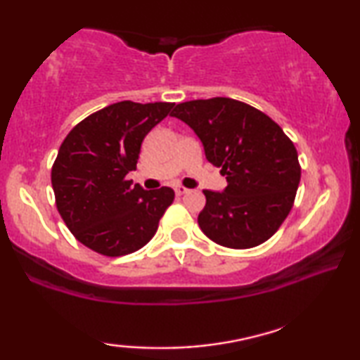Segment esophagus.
Here are the masks:
<instances>
[{"instance_id":"34e87169","label":"esophagus","mask_w":360,"mask_h":360,"mask_svg":"<svg viewBox=\"0 0 360 360\" xmlns=\"http://www.w3.org/2000/svg\"><path fill=\"white\" fill-rule=\"evenodd\" d=\"M190 190L188 188H185V186H181V185H179V186H175V193L179 196H181V195H185V193H188Z\"/></svg>"}]
</instances>
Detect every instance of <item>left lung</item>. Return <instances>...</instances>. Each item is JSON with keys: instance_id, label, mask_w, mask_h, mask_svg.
Segmentation results:
<instances>
[{"instance_id": "obj_1", "label": "left lung", "mask_w": 360, "mask_h": 360, "mask_svg": "<svg viewBox=\"0 0 360 360\" xmlns=\"http://www.w3.org/2000/svg\"><path fill=\"white\" fill-rule=\"evenodd\" d=\"M172 117L200 138L206 159L222 167L224 191L202 190L198 224L206 237L227 248L266 242L292 210L300 181L294 143L268 115L229 97L179 103Z\"/></svg>"}]
</instances>
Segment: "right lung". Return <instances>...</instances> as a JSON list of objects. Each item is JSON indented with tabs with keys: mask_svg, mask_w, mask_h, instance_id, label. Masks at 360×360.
Segmentation results:
<instances>
[{
	"mask_svg": "<svg viewBox=\"0 0 360 360\" xmlns=\"http://www.w3.org/2000/svg\"><path fill=\"white\" fill-rule=\"evenodd\" d=\"M174 103H112L77 123L61 143L51 169L56 207L72 236L105 257L144 247L174 201L169 186L146 191L127 180L143 139Z\"/></svg>",
	"mask_w": 360,
	"mask_h": 360,
	"instance_id": "right-lung-1",
	"label": "right lung"
}]
</instances>
